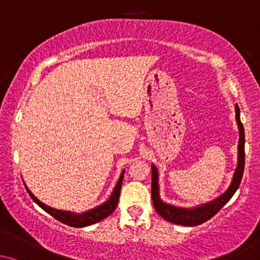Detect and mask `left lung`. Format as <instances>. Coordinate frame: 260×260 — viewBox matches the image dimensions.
Wrapping results in <instances>:
<instances>
[{
  "label": "left lung",
  "instance_id": "obj_1",
  "mask_svg": "<svg viewBox=\"0 0 260 260\" xmlns=\"http://www.w3.org/2000/svg\"><path fill=\"white\" fill-rule=\"evenodd\" d=\"M235 117H237L238 129H239V144H238V164L237 169L233 175L232 183H230L229 188L225 190V192L218 197L216 199L211 200L209 203L200 205L197 208H179L174 207V205L167 204L160 199L159 195V174L155 165H151V198L152 204H154L155 210L157 211L160 216L165 219V220L170 221V223L179 224V225L184 226H195L199 224L205 223L213 218L226 203L229 202L230 198L234 195L237 189L239 188V184L242 181L243 173H244V164H245V152H244V144H245V136H244V127H243L242 121H240V110L238 105H235Z\"/></svg>",
  "mask_w": 260,
  "mask_h": 260
}]
</instances>
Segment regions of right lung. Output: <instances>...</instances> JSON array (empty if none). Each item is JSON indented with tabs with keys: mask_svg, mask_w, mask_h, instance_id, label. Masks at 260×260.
Listing matches in <instances>:
<instances>
[{
	"mask_svg": "<svg viewBox=\"0 0 260 260\" xmlns=\"http://www.w3.org/2000/svg\"><path fill=\"white\" fill-rule=\"evenodd\" d=\"M122 179H124V171L120 175L119 180H117L116 185H115L114 190H112V194L110 195L108 200H106L104 204L99 205V207L93 208L89 211H85V213L81 214H75L71 213V211H65V210H57L53 209V208L47 207L45 205L44 203L40 202L36 197L28 190L27 186H26V190H27L28 195L32 198L35 203L39 205L40 208H42L46 213H49L51 216H53L55 219H57L58 221L61 223L66 224V225L74 226V228H82V226H87L91 225V224H95L98 221L103 220L105 219L106 216H109L110 214L116 209L117 202H119V197H120V190H121V184H122Z\"/></svg>",
	"mask_w": 260,
	"mask_h": 260,
	"instance_id": "right-lung-1",
	"label": "right lung"
}]
</instances>
